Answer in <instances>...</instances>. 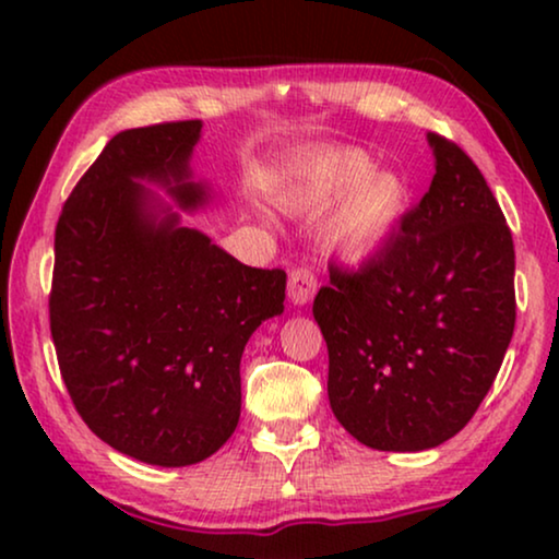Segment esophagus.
Wrapping results in <instances>:
<instances>
[{
  "label": "esophagus",
  "mask_w": 559,
  "mask_h": 559,
  "mask_svg": "<svg viewBox=\"0 0 559 559\" xmlns=\"http://www.w3.org/2000/svg\"><path fill=\"white\" fill-rule=\"evenodd\" d=\"M318 293V277L312 274L310 270H305V266H297V270L289 274V282H287V295L293 305H308L312 297Z\"/></svg>",
  "instance_id": "34e87169"
}]
</instances>
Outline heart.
<instances>
[{
  "label": "heart",
  "instance_id": "1",
  "mask_svg": "<svg viewBox=\"0 0 559 559\" xmlns=\"http://www.w3.org/2000/svg\"><path fill=\"white\" fill-rule=\"evenodd\" d=\"M287 205L323 216L335 211L328 247L341 262L364 264L392 239L407 209V186L392 170H373V159L356 147H331L302 159Z\"/></svg>",
  "mask_w": 559,
  "mask_h": 559
}]
</instances>
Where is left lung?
Segmentation results:
<instances>
[{
	"mask_svg": "<svg viewBox=\"0 0 559 559\" xmlns=\"http://www.w3.org/2000/svg\"><path fill=\"white\" fill-rule=\"evenodd\" d=\"M435 178L400 234L358 272L331 270L312 302L328 400L373 450L417 453L463 430L514 335V241L491 188L430 132Z\"/></svg>",
	"mask_w": 559,
	"mask_h": 559,
	"instance_id": "obj_1",
	"label": "left lung"
}]
</instances>
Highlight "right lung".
Listing matches in <instances>:
<instances>
[{"label": "right lung", "mask_w": 559, "mask_h": 559, "mask_svg": "<svg viewBox=\"0 0 559 559\" xmlns=\"http://www.w3.org/2000/svg\"><path fill=\"white\" fill-rule=\"evenodd\" d=\"M201 121L119 132L56 226L50 333L66 389L106 445L180 468L231 438L241 354L285 310L287 274L226 254L180 211L211 203L190 157Z\"/></svg>", "instance_id": "right-lung-1"}]
</instances>
